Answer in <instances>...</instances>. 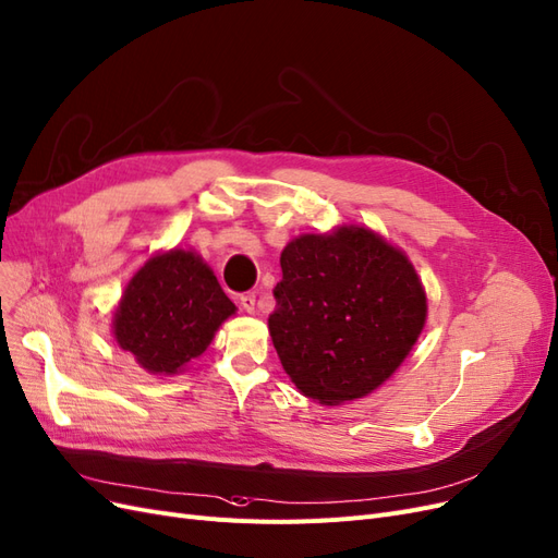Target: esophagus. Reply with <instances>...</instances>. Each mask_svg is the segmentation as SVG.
Masks as SVG:
<instances>
[{"mask_svg":"<svg viewBox=\"0 0 558 558\" xmlns=\"http://www.w3.org/2000/svg\"><path fill=\"white\" fill-rule=\"evenodd\" d=\"M241 305H243V311L245 313H255V301H257V296H255V292H245V294H241Z\"/></svg>","mask_w":558,"mask_h":558,"instance_id":"34e87169","label":"esophagus"}]
</instances>
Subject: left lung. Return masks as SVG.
<instances>
[{
	"instance_id": "8db88e82",
	"label": "left lung",
	"mask_w": 558,
	"mask_h": 558,
	"mask_svg": "<svg viewBox=\"0 0 558 558\" xmlns=\"http://www.w3.org/2000/svg\"><path fill=\"white\" fill-rule=\"evenodd\" d=\"M280 268L268 331L303 397L327 405L362 399L417 343L426 322L422 280L375 231L303 233L284 245Z\"/></svg>"
}]
</instances>
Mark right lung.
<instances>
[{
    "mask_svg": "<svg viewBox=\"0 0 558 558\" xmlns=\"http://www.w3.org/2000/svg\"><path fill=\"white\" fill-rule=\"evenodd\" d=\"M236 305L210 266L192 250L173 247L143 264L113 315V336L153 375L181 373L202 356Z\"/></svg>",
    "mask_w": 558,
    "mask_h": 558,
    "instance_id": "right-lung-1",
    "label": "right lung"
}]
</instances>
